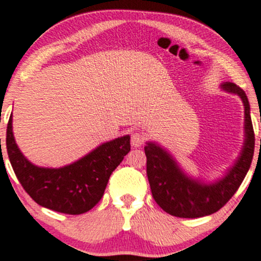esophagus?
<instances>
[{"instance_id": "obj_1", "label": "esophagus", "mask_w": 261, "mask_h": 261, "mask_svg": "<svg viewBox=\"0 0 261 261\" xmlns=\"http://www.w3.org/2000/svg\"><path fill=\"white\" fill-rule=\"evenodd\" d=\"M145 143V136L140 133H134L131 135V146L133 147H141Z\"/></svg>"}]
</instances>
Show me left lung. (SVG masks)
<instances>
[{
  "instance_id": "8db88e82",
  "label": "left lung",
  "mask_w": 261,
  "mask_h": 261,
  "mask_svg": "<svg viewBox=\"0 0 261 261\" xmlns=\"http://www.w3.org/2000/svg\"><path fill=\"white\" fill-rule=\"evenodd\" d=\"M221 88L230 94L238 95L244 106L243 147L234 164L221 178L205 181L190 176L166 148L157 142H146L147 176L152 196L172 216L196 218L215 214L234 195L250 168L255 137L248 97L241 87L232 82L221 83Z\"/></svg>"
}]
</instances>
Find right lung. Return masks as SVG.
<instances>
[{"instance_id": "obj_1", "label": "right lung", "mask_w": 261, "mask_h": 261, "mask_svg": "<svg viewBox=\"0 0 261 261\" xmlns=\"http://www.w3.org/2000/svg\"><path fill=\"white\" fill-rule=\"evenodd\" d=\"M6 146L18 180L35 202L61 214L81 215L100 201L110 175L130 152V136L101 143L67 166L45 168L33 164L18 148L11 115Z\"/></svg>"}]
</instances>
